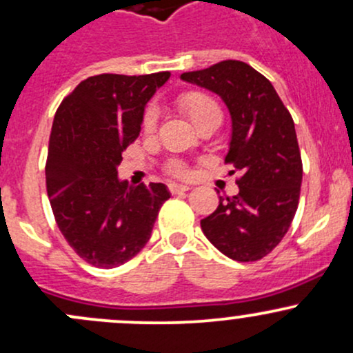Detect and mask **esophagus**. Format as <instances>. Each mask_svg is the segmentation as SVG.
Wrapping results in <instances>:
<instances>
[{
    "label": "esophagus",
    "mask_w": 353,
    "mask_h": 353,
    "mask_svg": "<svg viewBox=\"0 0 353 353\" xmlns=\"http://www.w3.org/2000/svg\"><path fill=\"white\" fill-rule=\"evenodd\" d=\"M169 189H170V192H172V194H179V192L189 191L191 188H189V185H185V184H170Z\"/></svg>",
    "instance_id": "34e87169"
}]
</instances>
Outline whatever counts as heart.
<instances>
[{"mask_svg": "<svg viewBox=\"0 0 353 353\" xmlns=\"http://www.w3.org/2000/svg\"><path fill=\"white\" fill-rule=\"evenodd\" d=\"M179 105L196 127H201L203 123L212 122V120H221V108L218 105V102H216L211 95L203 94V92H188V94L181 97ZM142 125H144L147 132L156 129L157 125L156 107L147 108ZM172 172L177 174V176H185V174H188V169H185L183 164H174Z\"/></svg>", "mask_w": 353, "mask_h": 353, "instance_id": "heart-1", "label": "heart"}]
</instances>
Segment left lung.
Listing matches in <instances>:
<instances>
[{
    "label": "left lung",
    "instance_id": "obj_1",
    "mask_svg": "<svg viewBox=\"0 0 353 353\" xmlns=\"http://www.w3.org/2000/svg\"><path fill=\"white\" fill-rule=\"evenodd\" d=\"M219 97L231 115L224 161L239 172V192L219 196L201 230L234 261H256L283 239L298 208L301 168L295 123L268 79L238 60L181 75Z\"/></svg>",
    "mask_w": 353,
    "mask_h": 353
}]
</instances>
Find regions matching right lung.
I'll list each match as a JSON object with an SVG mask.
<instances>
[{"label": "right lung", "mask_w": 353, "mask_h": 353, "mask_svg": "<svg viewBox=\"0 0 353 353\" xmlns=\"http://www.w3.org/2000/svg\"><path fill=\"white\" fill-rule=\"evenodd\" d=\"M169 72L103 73L83 80L53 120L46 191L61 234L97 268H117L149 241L168 185L119 177L122 152L141 132L144 112Z\"/></svg>", "instance_id": "right-lung-1"}]
</instances>
